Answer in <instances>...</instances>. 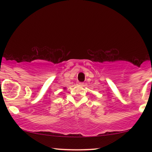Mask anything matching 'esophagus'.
I'll list each match as a JSON object with an SVG mask.
<instances>
[{
	"instance_id": "obj_1",
	"label": "esophagus",
	"mask_w": 152,
	"mask_h": 152,
	"mask_svg": "<svg viewBox=\"0 0 152 152\" xmlns=\"http://www.w3.org/2000/svg\"><path fill=\"white\" fill-rule=\"evenodd\" d=\"M78 84L79 85V86H83V82H78Z\"/></svg>"
}]
</instances>
